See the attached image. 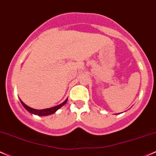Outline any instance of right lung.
<instances>
[{
    "label": "right lung",
    "instance_id": "1",
    "mask_svg": "<svg viewBox=\"0 0 156 156\" xmlns=\"http://www.w3.org/2000/svg\"><path fill=\"white\" fill-rule=\"evenodd\" d=\"M20 102H21L22 105L24 107V108H26V111H29V113H31V114L37 115V116H48V115L53 114V113H55L57 110H59L61 107H62L64 105H66V103L68 101V98L63 101V102L58 105L52 107V108H46V109H42V110L34 109V108H30V107L26 105L25 103H24L20 99Z\"/></svg>",
    "mask_w": 156,
    "mask_h": 156
}]
</instances>
